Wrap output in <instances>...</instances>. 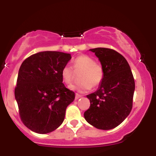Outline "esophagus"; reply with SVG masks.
<instances>
[{
	"instance_id": "esophagus-1",
	"label": "esophagus",
	"mask_w": 156,
	"mask_h": 156,
	"mask_svg": "<svg viewBox=\"0 0 156 156\" xmlns=\"http://www.w3.org/2000/svg\"><path fill=\"white\" fill-rule=\"evenodd\" d=\"M82 97H83V96L80 95V94H76V100L79 99V98H81Z\"/></svg>"
}]
</instances>
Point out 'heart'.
Here are the masks:
<instances>
[{
	"instance_id": "b5f03b06",
	"label": "heart",
	"mask_w": 156,
	"mask_h": 156,
	"mask_svg": "<svg viewBox=\"0 0 156 156\" xmlns=\"http://www.w3.org/2000/svg\"><path fill=\"white\" fill-rule=\"evenodd\" d=\"M75 70L82 71L80 76L81 82L78 84H72L69 87L71 90L79 92H86L91 88H95L101 83L103 78V70L101 66L95 63V61L87 55H81L75 58L73 62ZM61 76L63 81L69 84L72 82L73 69L72 67L67 64L62 68Z\"/></svg>"
}]
</instances>
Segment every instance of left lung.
Masks as SVG:
<instances>
[{
    "label": "left lung",
    "instance_id": "8db88e82",
    "mask_svg": "<svg viewBox=\"0 0 156 156\" xmlns=\"http://www.w3.org/2000/svg\"><path fill=\"white\" fill-rule=\"evenodd\" d=\"M89 51L101 62L103 78L98 90L87 95L90 107L84 112V118L98 129H113L132 109L135 90L133 74L127 60L118 52L105 48Z\"/></svg>",
    "mask_w": 156,
    "mask_h": 156
}]
</instances>
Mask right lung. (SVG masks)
<instances>
[{"mask_svg": "<svg viewBox=\"0 0 156 156\" xmlns=\"http://www.w3.org/2000/svg\"><path fill=\"white\" fill-rule=\"evenodd\" d=\"M71 58L69 53L43 51L21 64L15 96L21 120L32 131L48 133L63 122L75 93L62 83L61 71Z\"/></svg>", "mask_w": 156, "mask_h": 156, "instance_id": "add662e5", "label": "right lung"}]
</instances>
